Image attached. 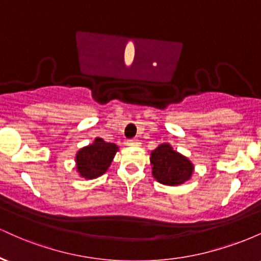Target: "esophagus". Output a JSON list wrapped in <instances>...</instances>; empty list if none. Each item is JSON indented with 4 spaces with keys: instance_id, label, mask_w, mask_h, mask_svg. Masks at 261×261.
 Wrapping results in <instances>:
<instances>
[{
    "instance_id": "esophagus-1",
    "label": "esophagus",
    "mask_w": 261,
    "mask_h": 261,
    "mask_svg": "<svg viewBox=\"0 0 261 261\" xmlns=\"http://www.w3.org/2000/svg\"><path fill=\"white\" fill-rule=\"evenodd\" d=\"M126 145L127 146H139L140 145V141L137 139H130L126 141Z\"/></svg>"
}]
</instances>
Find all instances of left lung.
<instances>
[{
	"instance_id": "obj_1",
	"label": "left lung",
	"mask_w": 261,
	"mask_h": 261,
	"mask_svg": "<svg viewBox=\"0 0 261 261\" xmlns=\"http://www.w3.org/2000/svg\"><path fill=\"white\" fill-rule=\"evenodd\" d=\"M152 174L161 184L180 185L190 179L194 166L187 157L174 151L169 143H162L151 153Z\"/></svg>"
}]
</instances>
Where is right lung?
<instances>
[{
  "mask_svg": "<svg viewBox=\"0 0 261 261\" xmlns=\"http://www.w3.org/2000/svg\"><path fill=\"white\" fill-rule=\"evenodd\" d=\"M118 151L115 143L97 137L92 145L81 148L76 154L77 172L86 179H94L107 172Z\"/></svg>",
  "mask_w": 261,
  "mask_h": 261,
  "instance_id": "1",
  "label": "right lung"
}]
</instances>
